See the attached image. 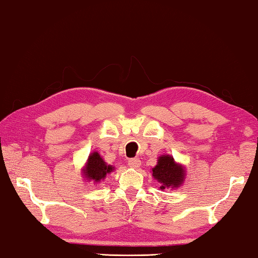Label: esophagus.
I'll return each instance as SVG.
<instances>
[{"instance_id":"34e87169","label":"esophagus","mask_w":258,"mask_h":258,"mask_svg":"<svg viewBox=\"0 0 258 258\" xmlns=\"http://www.w3.org/2000/svg\"><path fill=\"white\" fill-rule=\"evenodd\" d=\"M140 165H141V160L139 158H132L128 160V166L132 168H138L140 167Z\"/></svg>"}]
</instances>
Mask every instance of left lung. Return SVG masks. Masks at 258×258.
I'll use <instances>...</instances> for the list:
<instances>
[{
  "label": "left lung",
  "mask_w": 258,
  "mask_h": 258,
  "mask_svg": "<svg viewBox=\"0 0 258 258\" xmlns=\"http://www.w3.org/2000/svg\"><path fill=\"white\" fill-rule=\"evenodd\" d=\"M152 176L158 181L160 190L171 187L176 189L181 186L185 177L184 166L177 164L172 156L163 155L157 160V165L152 168Z\"/></svg>",
  "instance_id": "left-lung-1"
}]
</instances>
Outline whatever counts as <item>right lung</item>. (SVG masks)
I'll use <instances>...</instances> for the list:
<instances>
[{
    "label": "right lung",
    "mask_w": 258,
    "mask_h": 258,
    "mask_svg": "<svg viewBox=\"0 0 258 258\" xmlns=\"http://www.w3.org/2000/svg\"><path fill=\"white\" fill-rule=\"evenodd\" d=\"M113 167L111 165H107L102 159L99 152L94 151L89 156L85 167L83 168V174L87 181H93V183H99L104 180L107 174L111 173Z\"/></svg>",
    "instance_id": "add662e5"
}]
</instances>
